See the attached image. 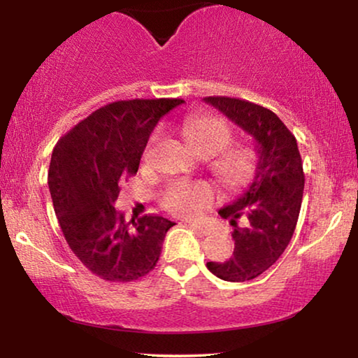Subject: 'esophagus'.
<instances>
[{"label": "esophagus", "instance_id": "34e87169", "mask_svg": "<svg viewBox=\"0 0 358 358\" xmlns=\"http://www.w3.org/2000/svg\"><path fill=\"white\" fill-rule=\"evenodd\" d=\"M189 227L192 231L199 233V234H208V229L207 227H203V224H199V223H189Z\"/></svg>", "mask_w": 358, "mask_h": 358}]
</instances>
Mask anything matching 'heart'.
Wrapping results in <instances>:
<instances>
[{
    "label": "heart",
    "instance_id": "1",
    "mask_svg": "<svg viewBox=\"0 0 358 358\" xmlns=\"http://www.w3.org/2000/svg\"><path fill=\"white\" fill-rule=\"evenodd\" d=\"M180 135L185 145L199 155L208 158V169L217 176L227 190H239L251 182L257 171V153L249 145H231L233 131L218 117L195 114L180 125ZM158 140L151 136L146 155ZM215 189L205 180H173L161 192V207L180 218H197L215 202Z\"/></svg>",
    "mask_w": 358,
    "mask_h": 358
}]
</instances>
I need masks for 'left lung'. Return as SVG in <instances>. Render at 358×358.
<instances>
[{"label":"left lung","mask_w":358,"mask_h":358,"mask_svg":"<svg viewBox=\"0 0 358 358\" xmlns=\"http://www.w3.org/2000/svg\"><path fill=\"white\" fill-rule=\"evenodd\" d=\"M229 120L256 140L259 163L249 189L220 210L234 228L233 257L207 262L208 271L227 282L252 280L273 266L295 233L305 174L296 138L271 109L227 96H208ZM245 218L239 227L237 220Z\"/></svg>","instance_id":"8db88e82"}]
</instances>
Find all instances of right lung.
Wrapping results in <instances>:
<instances>
[{
    "mask_svg": "<svg viewBox=\"0 0 358 358\" xmlns=\"http://www.w3.org/2000/svg\"><path fill=\"white\" fill-rule=\"evenodd\" d=\"M182 99H130L92 112L58 140L48 168L53 208L68 246L107 282H134L159 261L176 223L159 215L125 222L114 203L136 174L150 134Z\"/></svg>",
    "mask_w": 358,
    "mask_h": 358,
    "instance_id": "obj_1",
    "label": "right lung"
}]
</instances>
